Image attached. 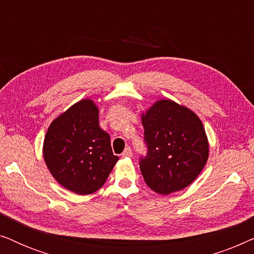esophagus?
Instances as JSON below:
<instances>
[{
	"mask_svg": "<svg viewBox=\"0 0 254 254\" xmlns=\"http://www.w3.org/2000/svg\"><path fill=\"white\" fill-rule=\"evenodd\" d=\"M121 156H123V157H130V156H131V149L129 147H127L124 150L123 154H121Z\"/></svg>",
	"mask_w": 254,
	"mask_h": 254,
	"instance_id": "obj_1",
	"label": "esophagus"
}]
</instances>
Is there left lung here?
<instances>
[{"mask_svg": "<svg viewBox=\"0 0 254 254\" xmlns=\"http://www.w3.org/2000/svg\"><path fill=\"white\" fill-rule=\"evenodd\" d=\"M148 152L140 159L144 182L168 195L190 185L209 156V143L199 117L186 106L161 99L142 113Z\"/></svg>", "mask_w": 254, "mask_h": 254, "instance_id": "8db88e82", "label": "left lung"}]
</instances>
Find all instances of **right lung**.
Returning <instances> with one entry per match:
<instances>
[{"label": "right lung", "mask_w": 254, "mask_h": 254, "mask_svg": "<svg viewBox=\"0 0 254 254\" xmlns=\"http://www.w3.org/2000/svg\"><path fill=\"white\" fill-rule=\"evenodd\" d=\"M99 110L91 99H82L52 121L43 154L51 175L79 195L95 193L117 164L110 135L99 126Z\"/></svg>", "instance_id": "add662e5"}]
</instances>
